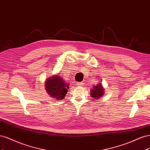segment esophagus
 Returning <instances> with one entry per match:
<instances>
[{
  "mask_svg": "<svg viewBox=\"0 0 150 150\" xmlns=\"http://www.w3.org/2000/svg\"><path fill=\"white\" fill-rule=\"evenodd\" d=\"M76 85H77V86H83V82H77Z\"/></svg>",
  "mask_w": 150,
  "mask_h": 150,
  "instance_id": "obj_1",
  "label": "esophagus"
}]
</instances>
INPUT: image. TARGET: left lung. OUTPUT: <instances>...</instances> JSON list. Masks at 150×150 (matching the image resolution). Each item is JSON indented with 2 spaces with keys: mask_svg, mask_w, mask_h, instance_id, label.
<instances>
[{
  "mask_svg": "<svg viewBox=\"0 0 150 150\" xmlns=\"http://www.w3.org/2000/svg\"><path fill=\"white\" fill-rule=\"evenodd\" d=\"M101 82V81H100ZM90 95L94 99H99L104 95V88L101 83L93 86V89H91Z\"/></svg>",
  "mask_w": 150,
  "mask_h": 150,
  "instance_id": "left-lung-1",
  "label": "left lung"
}]
</instances>
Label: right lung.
Masks as SVG:
<instances>
[{"mask_svg":"<svg viewBox=\"0 0 150 150\" xmlns=\"http://www.w3.org/2000/svg\"><path fill=\"white\" fill-rule=\"evenodd\" d=\"M45 85L47 93L56 100H63L65 98L70 85L68 82L57 75L48 79Z\"/></svg>","mask_w":150,"mask_h":150,"instance_id":"add662e5","label":"right lung"}]
</instances>
